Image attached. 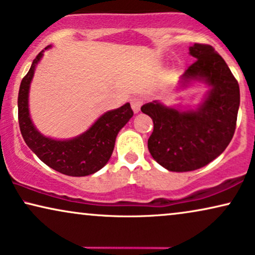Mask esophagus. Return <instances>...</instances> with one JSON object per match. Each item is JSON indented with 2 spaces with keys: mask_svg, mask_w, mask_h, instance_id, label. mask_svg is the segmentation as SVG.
<instances>
[{
  "mask_svg": "<svg viewBox=\"0 0 255 255\" xmlns=\"http://www.w3.org/2000/svg\"><path fill=\"white\" fill-rule=\"evenodd\" d=\"M130 103H131V108L133 110L134 114H138L140 110V107L143 105V98L139 97V96H134L130 99Z\"/></svg>",
  "mask_w": 255,
  "mask_h": 255,
  "instance_id": "34e87169",
  "label": "esophagus"
}]
</instances>
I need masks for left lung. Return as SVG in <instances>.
I'll use <instances>...</instances> for the list:
<instances>
[{
	"label": "left lung",
	"mask_w": 255,
	"mask_h": 255,
	"mask_svg": "<svg viewBox=\"0 0 255 255\" xmlns=\"http://www.w3.org/2000/svg\"><path fill=\"white\" fill-rule=\"evenodd\" d=\"M190 55L197 61L181 76V85L203 82L210 87L198 108L183 111L159 101L141 107L153 121L148 151L172 172L198 170L220 156L233 138L240 105L238 81L213 47L194 43Z\"/></svg>",
	"instance_id": "left-lung-1"
}]
</instances>
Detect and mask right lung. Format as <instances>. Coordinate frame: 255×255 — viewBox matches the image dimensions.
I'll return each mask as SVG.
<instances>
[{"mask_svg": "<svg viewBox=\"0 0 255 255\" xmlns=\"http://www.w3.org/2000/svg\"><path fill=\"white\" fill-rule=\"evenodd\" d=\"M51 45L45 48V50ZM42 50L36 56L18 91V123L29 148L49 167L71 177H84L101 170L110 159L118 132L133 116L130 103L102 115L84 133L71 139L58 140L37 131L29 114V89Z\"/></svg>", "mask_w": 255, "mask_h": 255, "instance_id": "right-lung-1", "label": "right lung"}]
</instances>
